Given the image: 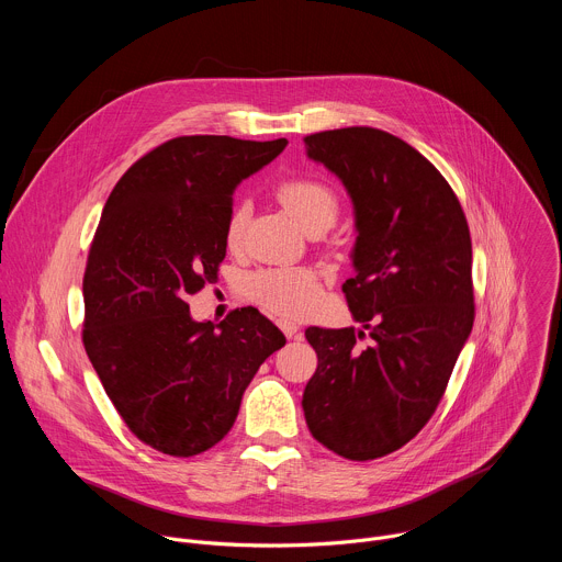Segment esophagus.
<instances>
[{"instance_id": "34e87169", "label": "esophagus", "mask_w": 562, "mask_h": 562, "mask_svg": "<svg viewBox=\"0 0 562 562\" xmlns=\"http://www.w3.org/2000/svg\"><path fill=\"white\" fill-rule=\"evenodd\" d=\"M278 327H280V331L286 336V338H295L297 336V331H300V327L295 325V323H291V319H278Z\"/></svg>"}]
</instances>
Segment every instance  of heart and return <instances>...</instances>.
<instances>
[{
	"label": "heart",
	"mask_w": 562,
	"mask_h": 562,
	"mask_svg": "<svg viewBox=\"0 0 562 562\" xmlns=\"http://www.w3.org/2000/svg\"><path fill=\"white\" fill-rule=\"evenodd\" d=\"M284 209L300 222L304 231L329 228L340 213V200L331 187L313 178H295L278 191ZM247 224V206L239 204L226 222V243L237 245ZM249 293L262 306L282 315H304L319 300V282L315 271L304 267H282L256 273L249 280Z\"/></svg>",
	"instance_id": "heart-1"
}]
</instances>
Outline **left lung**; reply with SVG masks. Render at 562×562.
I'll return each mask as SVG.
<instances>
[{"mask_svg": "<svg viewBox=\"0 0 562 562\" xmlns=\"http://www.w3.org/2000/svg\"><path fill=\"white\" fill-rule=\"evenodd\" d=\"M304 146L353 204L356 276L342 291L362 329L304 331L317 369L302 409L317 442L373 460L427 425L471 334L469 226L438 169L395 135L351 126L306 135ZM364 330L374 345L360 350Z\"/></svg>", "mask_w": 562, "mask_h": 562, "instance_id": "obj_1", "label": "left lung"}]
</instances>
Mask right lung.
<instances>
[{
	"label": "right lung",
	"instance_id": "obj_1",
	"mask_svg": "<svg viewBox=\"0 0 562 562\" xmlns=\"http://www.w3.org/2000/svg\"><path fill=\"white\" fill-rule=\"evenodd\" d=\"M286 144L176 137L137 159L104 204L85 273V347L126 427L157 451L217 445L286 342L254 306L213 327L187 304L226 256L233 191Z\"/></svg>",
	"mask_w": 562,
	"mask_h": 562
}]
</instances>
